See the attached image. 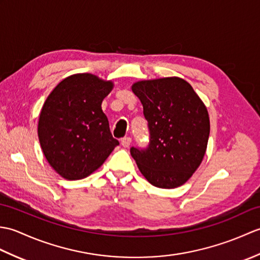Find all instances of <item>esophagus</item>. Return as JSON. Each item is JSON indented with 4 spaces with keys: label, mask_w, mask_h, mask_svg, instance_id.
Segmentation results:
<instances>
[{
    "label": "esophagus",
    "mask_w": 260,
    "mask_h": 260,
    "mask_svg": "<svg viewBox=\"0 0 260 260\" xmlns=\"http://www.w3.org/2000/svg\"><path fill=\"white\" fill-rule=\"evenodd\" d=\"M120 143L124 147H128L131 145V143H132V139L128 136H125V137H123V139H121Z\"/></svg>",
    "instance_id": "34e87169"
}]
</instances>
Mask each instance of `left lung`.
I'll return each mask as SVG.
<instances>
[{
  "mask_svg": "<svg viewBox=\"0 0 260 260\" xmlns=\"http://www.w3.org/2000/svg\"><path fill=\"white\" fill-rule=\"evenodd\" d=\"M143 105L150 139L131 155L151 184L178 187L202 162L210 134L207 108L189 82L170 77L139 81L132 87Z\"/></svg>",
  "mask_w": 260,
  "mask_h": 260,
  "instance_id": "8db88e82",
  "label": "left lung"
}]
</instances>
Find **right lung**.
Here are the masks:
<instances>
[{
	"instance_id": "right-lung-1",
	"label": "right lung",
	"mask_w": 260,
	"mask_h": 260,
	"mask_svg": "<svg viewBox=\"0 0 260 260\" xmlns=\"http://www.w3.org/2000/svg\"><path fill=\"white\" fill-rule=\"evenodd\" d=\"M112 88L110 81L78 74L63 79L48 96L38 136L47 161L62 178H86L119 145L102 110Z\"/></svg>"
}]
</instances>
